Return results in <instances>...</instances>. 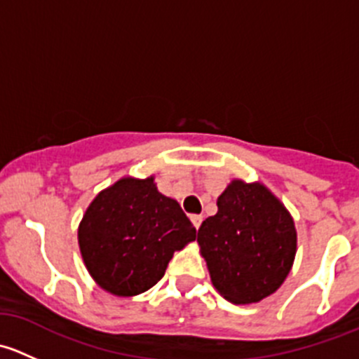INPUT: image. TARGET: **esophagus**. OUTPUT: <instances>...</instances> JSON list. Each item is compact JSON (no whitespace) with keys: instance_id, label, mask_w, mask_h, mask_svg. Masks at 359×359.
<instances>
[{"instance_id":"1","label":"esophagus","mask_w":359,"mask_h":359,"mask_svg":"<svg viewBox=\"0 0 359 359\" xmlns=\"http://www.w3.org/2000/svg\"><path fill=\"white\" fill-rule=\"evenodd\" d=\"M191 220H193L194 227H196V229H200V226L203 222V217L201 215H191Z\"/></svg>"}]
</instances>
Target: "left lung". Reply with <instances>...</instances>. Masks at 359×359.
I'll return each mask as SVG.
<instances>
[{
  "label": "left lung",
  "mask_w": 359,
  "mask_h": 359,
  "mask_svg": "<svg viewBox=\"0 0 359 359\" xmlns=\"http://www.w3.org/2000/svg\"><path fill=\"white\" fill-rule=\"evenodd\" d=\"M219 212L198 231L212 283L233 304L259 302L281 287L297 250L293 219L262 186L233 180Z\"/></svg>",
  "instance_id": "1"
}]
</instances>
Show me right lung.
Here are the masks:
<instances>
[{
	"label": "right lung",
	"instance_id": "1",
	"mask_svg": "<svg viewBox=\"0 0 359 359\" xmlns=\"http://www.w3.org/2000/svg\"><path fill=\"white\" fill-rule=\"evenodd\" d=\"M79 250L93 280L118 297L149 290L175 250L196 240V229L154 179L118 180L97 194L78 229Z\"/></svg>",
	"mask_w": 359,
	"mask_h": 359
}]
</instances>
